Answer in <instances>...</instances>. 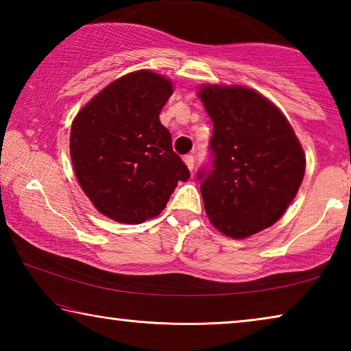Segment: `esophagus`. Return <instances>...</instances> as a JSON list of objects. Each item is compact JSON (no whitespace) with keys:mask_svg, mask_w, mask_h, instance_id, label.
I'll use <instances>...</instances> for the list:
<instances>
[{"mask_svg":"<svg viewBox=\"0 0 351 351\" xmlns=\"http://www.w3.org/2000/svg\"><path fill=\"white\" fill-rule=\"evenodd\" d=\"M184 162H186L187 169H189L190 171H192L193 167H195V158H193V154H187V156L184 158Z\"/></svg>","mask_w":351,"mask_h":351,"instance_id":"obj_1","label":"esophagus"}]
</instances>
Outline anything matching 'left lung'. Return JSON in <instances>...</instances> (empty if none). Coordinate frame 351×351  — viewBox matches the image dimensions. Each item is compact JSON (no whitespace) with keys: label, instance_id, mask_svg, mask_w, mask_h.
Returning <instances> with one entry per match:
<instances>
[{"label":"left lung","instance_id":"1","mask_svg":"<svg viewBox=\"0 0 351 351\" xmlns=\"http://www.w3.org/2000/svg\"><path fill=\"white\" fill-rule=\"evenodd\" d=\"M198 96L213 122L212 161L198 171L212 224L245 239L274 224L294 199L305 154L282 111L243 86H206Z\"/></svg>","mask_w":351,"mask_h":351}]
</instances>
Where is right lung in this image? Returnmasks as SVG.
I'll list each match as a JSON object with an SVG mask.
<instances>
[{"label":"right lung","mask_w":351,"mask_h":351,"mask_svg":"<svg viewBox=\"0 0 351 351\" xmlns=\"http://www.w3.org/2000/svg\"><path fill=\"white\" fill-rule=\"evenodd\" d=\"M171 83L138 71L104 88L74 119L71 159L83 192L119 223L139 224L161 213L187 165L171 148L159 112Z\"/></svg>","instance_id":"obj_1"}]
</instances>
